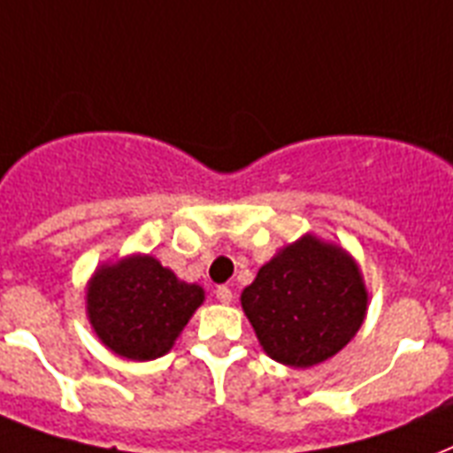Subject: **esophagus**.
<instances>
[{
	"label": "esophagus",
	"instance_id": "1",
	"mask_svg": "<svg viewBox=\"0 0 453 453\" xmlns=\"http://www.w3.org/2000/svg\"><path fill=\"white\" fill-rule=\"evenodd\" d=\"M215 293H217V300H219V303H224V304H229L231 297H234V293H231L229 286H217Z\"/></svg>",
	"mask_w": 453,
	"mask_h": 453
}]
</instances>
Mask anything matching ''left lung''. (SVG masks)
Segmentation results:
<instances>
[{
    "instance_id": "left-lung-1",
    "label": "left lung",
    "mask_w": 453,
    "mask_h": 453,
    "mask_svg": "<svg viewBox=\"0 0 453 453\" xmlns=\"http://www.w3.org/2000/svg\"><path fill=\"white\" fill-rule=\"evenodd\" d=\"M241 304L272 359L307 369L340 352L359 331L366 288L342 248L303 236L259 269Z\"/></svg>"
}]
</instances>
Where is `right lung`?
Here are the masks:
<instances>
[{
	"instance_id": "1",
	"label": "right lung",
	"mask_w": 453,
	"mask_h": 453,
	"mask_svg": "<svg viewBox=\"0 0 453 453\" xmlns=\"http://www.w3.org/2000/svg\"><path fill=\"white\" fill-rule=\"evenodd\" d=\"M201 303V286L179 281L150 255L101 266L87 290V311L101 342L134 361L170 352Z\"/></svg>"
}]
</instances>
